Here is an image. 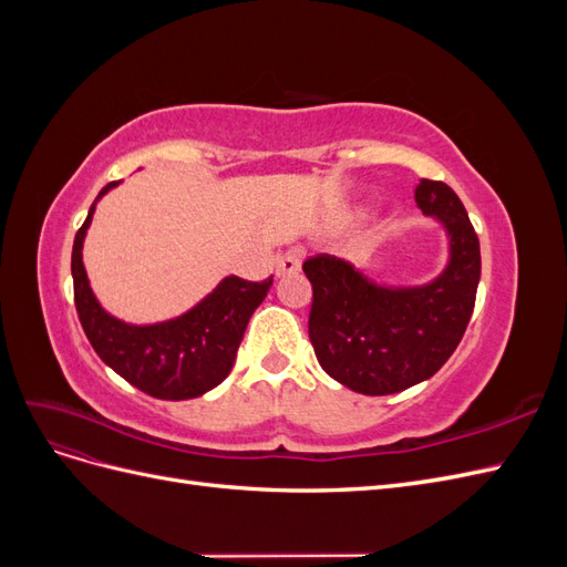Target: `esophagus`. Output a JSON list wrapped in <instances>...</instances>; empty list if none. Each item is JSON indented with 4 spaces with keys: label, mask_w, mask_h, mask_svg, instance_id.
Masks as SVG:
<instances>
[{
    "label": "esophagus",
    "mask_w": 567,
    "mask_h": 567,
    "mask_svg": "<svg viewBox=\"0 0 567 567\" xmlns=\"http://www.w3.org/2000/svg\"><path fill=\"white\" fill-rule=\"evenodd\" d=\"M300 271V255L286 252L277 260V277H290V274Z\"/></svg>",
    "instance_id": "obj_1"
}]
</instances>
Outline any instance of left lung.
<instances>
[{"mask_svg":"<svg viewBox=\"0 0 567 567\" xmlns=\"http://www.w3.org/2000/svg\"><path fill=\"white\" fill-rule=\"evenodd\" d=\"M423 215L450 241L447 265L421 286H385L333 255L302 265L312 284L310 340L321 369L362 394L402 392L442 369L471 321L480 284V241L444 182L421 179Z\"/></svg>","mask_w":567,"mask_h":567,"instance_id":"obj_1","label":"left lung"}]
</instances>
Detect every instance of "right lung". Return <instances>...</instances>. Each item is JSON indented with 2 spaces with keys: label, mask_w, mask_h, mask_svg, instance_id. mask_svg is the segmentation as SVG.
<instances>
[{
  "label": "right lung",
  "mask_w": 567,
  "mask_h": 567,
  "mask_svg": "<svg viewBox=\"0 0 567 567\" xmlns=\"http://www.w3.org/2000/svg\"><path fill=\"white\" fill-rule=\"evenodd\" d=\"M117 184L111 182L101 188L75 234L71 271L80 323L101 362L134 388L169 402L200 398L229 375L246 326L274 281L271 277L262 284L227 277L192 310L167 321L127 323L109 315L90 286L82 246L96 203Z\"/></svg>",
  "instance_id": "right-lung-1"
}]
</instances>
